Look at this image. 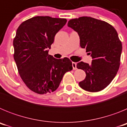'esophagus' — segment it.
<instances>
[{
    "label": "esophagus",
    "mask_w": 127,
    "mask_h": 127,
    "mask_svg": "<svg viewBox=\"0 0 127 127\" xmlns=\"http://www.w3.org/2000/svg\"><path fill=\"white\" fill-rule=\"evenodd\" d=\"M72 68H73L74 70H76V69H77V67H76V63L72 62Z\"/></svg>",
    "instance_id": "esophagus-1"
}]
</instances>
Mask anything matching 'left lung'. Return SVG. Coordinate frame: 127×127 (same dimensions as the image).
Segmentation results:
<instances>
[{"mask_svg": "<svg viewBox=\"0 0 127 127\" xmlns=\"http://www.w3.org/2000/svg\"><path fill=\"white\" fill-rule=\"evenodd\" d=\"M67 26L77 32L80 46L93 59L90 65L77 64V69L86 73L79 86L90 92L102 90L116 76L120 64L122 44L116 30L107 22L87 16L72 19Z\"/></svg>", "mask_w": 127, "mask_h": 127, "instance_id": "left-lung-1", "label": "left lung"}]
</instances>
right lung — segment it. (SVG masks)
Returning <instances> with one entry per match:
<instances>
[{"mask_svg":"<svg viewBox=\"0 0 127 127\" xmlns=\"http://www.w3.org/2000/svg\"><path fill=\"white\" fill-rule=\"evenodd\" d=\"M67 20L35 16L18 28L13 41L14 59L28 88L38 94L55 91L65 72L72 70L68 58L57 59L48 55L56 33Z\"/></svg>","mask_w":127,"mask_h":127,"instance_id":"right-lung-1","label":"right lung"}]
</instances>
